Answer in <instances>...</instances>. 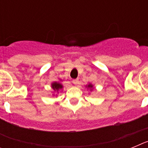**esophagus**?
I'll use <instances>...</instances> for the list:
<instances>
[{
    "label": "esophagus",
    "mask_w": 148,
    "mask_h": 148,
    "mask_svg": "<svg viewBox=\"0 0 148 148\" xmlns=\"http://www.w3.org/2000/svg\"><path fill=\"white\" fill-rule=\"evenodd\" d=\"M73 83L74 84H75V85H77V84H79V81H78V79H73Z\"/></svg>",
    "instance_id": "1"
}]
</instances>
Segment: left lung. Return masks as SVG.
Instances as JSON below:
<instances>
[{
  "mask_svg": "<svg viewBox=\"0 0 148 148\" xmlns=\"http://www.w3.org/2000/svg\"><path fill=\"white\" fill-rule=\"evenodd\" d=\"M87 87L90 88V90H92V89H93V85H92V84H89L87 86Z\"/></svg>",
  "mask_w": 148,
  "mask_h": 148,
  "instance_id": "left-lung-1",
  "label": "left lung"
}]
</instances>
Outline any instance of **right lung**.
<instances>
[{
  "label": "right lung",
  "mask_w": 148,
  "mask_h": 148,
  "mask_svg": "<svg viewBox=\"0 0 148 148\" xmlns=\"http://www.w3.org/2000/svg\"><path fill=\"white\" fill-rule=\"evenodd\" d=\"M51 87H52V88L53 89V90H54L55 92H58L60 90H61V89L63 88L62 84H61V83H59V82H53V83H52Z\"/></svg>",
  "instance_id": "1"
}]
</instances>
